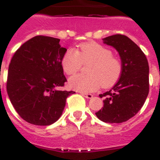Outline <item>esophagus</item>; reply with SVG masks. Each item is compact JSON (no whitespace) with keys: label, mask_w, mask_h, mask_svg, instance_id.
I'll list each match as a JSON object with an SVG mask.
<instances>
[{"label":"esophagus","mask_w":160,"mask_h":160,"mask_svg":"<svg viewBox=\"0 0 160 160\" xmlns=\"http://www.w3.org/2000/svg\"><path fill=\"white\" fill-rule=\"evenodd\" d=\"M81 94L82 96H84L85 98H92L93 95L91 94H86V93H81Z\"/></svg>","instance_id":"esophagus-1"}]
</instances>
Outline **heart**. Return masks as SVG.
I'll list each match as a JSON object with an SVG mask.
<instances>
[{
	"label": "heart",
	"instance_id": "obj_1",
	"mask_svg": "<svg viewBox=\"0 0 160 160\" xmlns=\"http://www.w3.org/2000/svg\"><path fill=\"white\" fill-rule=\"evenodd\" d=\"M91 63L88 67L89 75L77 74L69 80L73 90L82 93L94 92L100 86L104 88L114 86L121 77L122 63L113 57V52L96 42L82 45L76 51L69 49L63 55L61 65L68 75L77 73L82 64Z\"/></svg>",
	"mask_w": 160,
	"mask_h": 160
}]
</instances>
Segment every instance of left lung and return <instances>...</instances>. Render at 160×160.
<instances>
[{
	"label": "left lung",
	"instance_id": "left-lung-1",
	"mask_svg": "<svg viewBox=\"0 0 160 160\" xmlns=\"http://www.w3.org/2000/svg\"><path fill=\"white\" fill-rule=\"evenodd\" d=\"M102 40L118 52L122 71L113 88L99 94L104 98V104L95 114L102 122L121 123L135 116L146 101L149 93V66L140 48L125 35H112Z\"/></svg>",
	"mask_w": 160,
	"mask_h": 160
}]
</instances>
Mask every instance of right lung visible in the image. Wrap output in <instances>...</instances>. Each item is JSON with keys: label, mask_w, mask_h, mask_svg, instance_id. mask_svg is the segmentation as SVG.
I'll use <instances>...</instances> for the list:
<instances>
[{"label": "right lung", "mask_w": 160, "mask_h": 160, "mask_svg": "<svg viewBox=\"0 0 160 160\" xmlns=\"http://www.w3.org/2000/svg\"><path fill=\"white\" fill-rule=\"evenodd\" d=\"M60 39L36 36L15 52L8 66L7 93L20 116L33 125L48 126L61 117L73 91L58 90L66 80L61 65L66 49Z\"/></svg>", "instance_id": "right-lung-1"}]
</instances>
